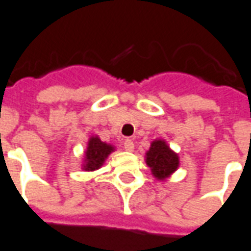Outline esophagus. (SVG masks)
<instances>
[{"instance_id": "1", "label": "esophagus", "mask_w": 251, "mask_h": 251, "mask_svg": "<svg viewBox=\"0 0 251 251\" xmlns=\"http://www.w3.org/2000/svg\"><path fill=\"white\" fill-rule=\"evenodd\" d=\"M123 147H124V150L126 151H134V142L131 139H126L124 140V143H123Z\"/></svg>"}]
</instances>
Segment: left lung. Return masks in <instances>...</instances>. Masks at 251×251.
<instances>
[{
  "mask_svg": "<svg viewBox=\"0 0 251 251\" xmlns=\"http://www.w3.org/2000/svg\"><path fill=\"white\" fill-rule=\"evenodd\" d=\"M146 163L151 169L152 176L158 179H166L178 168V155L170 150L165 140L157 139L151 143V147L146 152Z\"/></svg>",
  "mask_w": 251,
  "mask_h": 251,
  "instance_id": "left-lung-1",
  "label": "left lung"
}]
</instances>
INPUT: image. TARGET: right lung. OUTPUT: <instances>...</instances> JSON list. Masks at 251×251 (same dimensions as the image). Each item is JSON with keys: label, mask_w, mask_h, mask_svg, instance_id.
Returning a JSON list of instances; mask_svg holds the SVG:
<instances>
[{"label": "right lung", "mask_w": 251, "mask_h": 251, "mask_svg": "<svg viewBox=\"0 0 251 251\" xmlns=\"http://www.w3.org/2000/svg\"><path fill=\"white\" fill-rule=\"evenodd\" d=\"M115 147L112 145H108L105 142H101L99 136H92L88 142V149L85 151V159H83V170L86 172H93L100 169L108 155Z\"/></svg>", "instance_id": "add662e5"}]
</instances>
